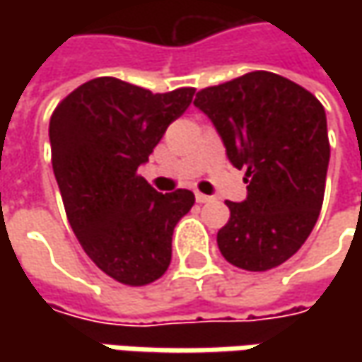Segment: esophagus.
I'll use <instances>...</instances> for the list:
<instances>
[{"instance_id": "obj_1", "label": "esophagus", "mask_w": 362, "mask_h": 362, "mask_svg": "<svg viewBox=\"0 0 362 362\" xmlns=\"http://www.w3.org/2000/svg\"><path fill=\"white\" fill-rule=\"evenodd\" d=\"M211 199H214V197H209V195H205V193H199V191L195 193V202L197 203H207L211 202Z\"/></svg>"}]
</instances>
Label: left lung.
<instances>
[{
    "label": "left lung",
    "instance_id": "obj_1",
    "mask_svg": "<svg viewBox=\"0 0 362 362\" xmlns=\"http://www.w3.org/2000/svg\"><path fill=\"white\" fill-rule=\"evenodd\" d=\"M233 167L245 169L247 197L228 202L230 221L217 245L230 264L266 272L292 257L318 219L330 145L327 112L296 82L250 72L197 92Z\"/></svg>",
    "mask_w": 362,
    "mask_h": 362
}]
</instances>
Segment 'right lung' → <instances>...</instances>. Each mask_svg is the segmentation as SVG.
<instances>
[{"mask_svg": "<svg viewBox=\"0 0 362 362\" xmlns=\"http://www.w3.org/2000/svg\"><path fill=\"white\" fill-rule=\"evenodd\" d=\"M193 94H153L119 78H94L49 119L52 167L68 221L88 257L120 284L159 280L171 264L175 226L195 203L189 189L159 193L136 173Z\"/></svg>", "mask_w": 362, "mask_h": 362, "instance_id": "right-lung-1", "label": "right lung"}]
</instances>
